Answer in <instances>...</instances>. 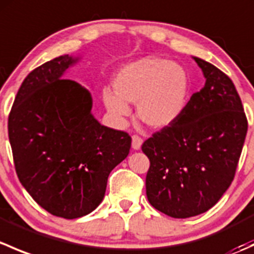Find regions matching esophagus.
<instances>
[{
	"label": "esophagus",
	"instance_id": "1",
	"mask_svg": "<svg viewBox=\"0 0 254 254\" xmlns=\"http://www.w3.org/2000/svg\"><path fill=\"white\" fill-rule=\"evenodd\" d=\"M132 139V142H131V146L134 150H140V147H141L142 145V139L139 136V135H132L131 136Z\"/></svg>",
	"mask_w": 254,
	"mask_h": 254
}]
</instances>
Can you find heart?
<instances>
[{
    "label": "heart",
    "instance_id": "obj_1",
    "mask_svg": "<svg viewBox=\"0 0 254 254\" xmlns=\"http://www.w3.org/2000/svg\"><path fill=\"white\" fill-rule=\"evenodd\" d=\"M115 94L103 93L107 109L118 119L137 103V117L148 127L162 129L176 122L187 107L190 81L186 68L157 58H145L124 66L115 76Z\"/></svg>",
    "mask_w": 254,
    "mask_h": 254
}]
</instances>
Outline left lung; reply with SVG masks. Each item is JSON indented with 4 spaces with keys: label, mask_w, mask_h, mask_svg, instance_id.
<instances>
[{
    "label": "left lung",
    "mask_w": 254,
    "mask_h": 254,
    "mask_svg": "<svg viewBox=\"0 0 254 254\" xmlns=\"http://www.w3.org/2000/svg\"><path fill=\"white\" fill-rule=\"evenodd\" d=\"M205 86L181 117L142 143L150 160L146 195L155 209L176 219L212 207L227 190L247 134V118L234 82L212 64L194 58Z\"/></svg>",
    "instance_id": "left-lung-1"
}]
</instances>
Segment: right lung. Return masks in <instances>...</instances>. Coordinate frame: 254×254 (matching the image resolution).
Masks as SVG:
<instances>
[{
  "label": "right lung",
  "instance_id": "1",
  "mask_svg": "<svg viewBox=\"0 0 254 254\" xmlns=\"http://www.w3.org/2000/svg\"><path fill=\"white\" fill-rule=\"evenodd\" d=\"M68 55L34 68L20 84L8 117V137L19 182L43 209L77 219L103 200L109 173L129 155L127 132L101 125L92 98L61 78Z\"/></svg>",
  "mask_w": 254,
  "mask_h": 254
}]
</instances>
